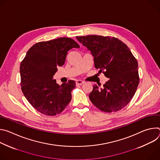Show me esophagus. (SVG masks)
<instances>
[{"label": "esophagus", "mask_w": 160, "mask_h": 160, "mask_svg": "<svg viewBox=\"0 0 160 160\" xmlns=\"http://www.w3.org/2000/svg\"><path fill=\"white\" fill-rule=\"evenodd\" d=\"M84 83V82L82 80H77L76 81V85H82Z\"/></svg>", "instance_id": "1"}]
</instances>
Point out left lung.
<instances>
[{"instance_id":"8db88e82","label":"left lung","mask_w":160,"mask_h":160,"mask_svg":"<svg viewBox=\"0 0 160 160\" xmlns=\"http://www.w3.org/2000/svg\"><path fill=\"white\" fill-rule=\"evenodd\" d=\"M77 39L90 51L94 66L109 78L102 88L96 84L89 99L106 112L118 111L133 98L139 83L138 62L127 45L114 37L90 35Z\"/></svg>"}]
</instances>
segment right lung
Returning a JSON list of instances; mask_svg holds the SVG:
<instances>
[{
    "label": "right lung",
    "instance_id": "1",
    "mask_svg": "<svg viewBox=\"0 0 160 160\" xmlns=\"http://www.w3.org/2000/svg\"><path fill=\"white\" fill-rule=\"evenodd\" d=\"M80 45L72 38L61 37L40 42L28 51L20 64L21 87L25 97L38 112L47 116L61 113L72 100L75 82L59 85L52 77L64 64L68 51Z\"/></svg>",
    "mask_w": 160,
    "mask_h": 160
}]
</instances>
